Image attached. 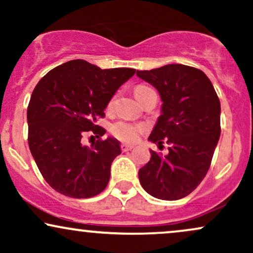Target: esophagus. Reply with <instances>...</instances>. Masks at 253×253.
I'll use <instances>...</instances> for the list:
<instances>
[{
	"label": "esophagus",
	"instance_id": "34e87169",
	"mask_svg": "<svg viewBox=\"0 0 253 253\" xmlns=\"http://www.w3.org/2000/svg\"><path fill=\"white\" fill-rule=\"evenodd\" d=\"M132 149H133V145L121 144V150H123V152H127V151H130Z\"/></svg>",
	"mask_w": 253,
	"mask_h": 253
}]
</instances>
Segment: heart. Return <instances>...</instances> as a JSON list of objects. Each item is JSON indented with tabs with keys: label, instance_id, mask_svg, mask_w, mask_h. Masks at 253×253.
<instances>
[{
	"label": "heart",
	"instance_id": "1",
	"mask_svg": "<svg viewBox=\"0 0 253 253\" xmlns=\"http://www.w3.org/2000/svg\"><path fill=\"white\" fill-rule=\"evenodd\" d=\"M145 89H149V86L145 85H138L134 90L135 96L140 91H143ZM113 102L109 103V106H112ZM144 127L139 124H132L127 123V121H118L112 126V133L120 140L124 141H135L139 138L140 133L143 132Z\"/></svg>",
	"mask_w": 253,
	"mask_h": 253
}]
</instances>
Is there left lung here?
Instances as JSON below:
<instances>
[{
	"instance_id": "1",
	"label": "left lung",
	"mask_w": 253,
	"mask_h": 253,
	"mask_svg": "<svg viewBox=\"0 0 253 253\" xmlns=\"http://www.w3.org/2000/svg\"><path fill=\"white\" fill-rule=\"evenodd\" d=\"M136 76L155 86L163 102L149 140L169 145L167 156L150 150L139 181L156 199L179 200L196 189L211 167L221 133L219 97L205 72L183 64L138 70Z\"/></svg>"
}]
</instances>
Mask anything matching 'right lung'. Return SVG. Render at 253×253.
Wrapping results in <instances>:
<instances>
[{
	"mask_svg": "<svg viewBox=\"0 0 253 253\" xmlns=\"http://www.w3.org/2000/svg\"><path fill=\"white\" fill-rule=\"evenodd\" d=\"M134 74V69L102 70L75 59L52 69L37 84L27 108L28 145L38 169L58 193L88 199L107 187L120 141L108 136L88 147L81 140L89 130L98 138L106 133L95 124Z\"/></svg>",
	"mask_w": 253,
	"mask_h": 253,
	"instance_id": "add662e5",
	"label": "right lung"
}]
</instances>
